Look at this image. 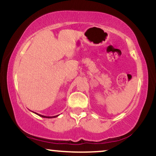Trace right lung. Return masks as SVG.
Here are the masks:
<instances>
[{
	"label": "right lung",
	"instance_id": "right-lung-1",
	"mask_svg": "<svg viewBox=\"0 0 156 156\" xmlns=\"http://www.w3.org/2000/svg\"><path fill=\"white\" fill-rule=\"evenodd\" d=\"M34 113H35V114H37V115L40 116V117H44V118H55V117H58V116H59V115H56V116H53V117H47V116L41 115V114H37V113H36V112H34Z\"/></svg>",
	"mask_w": 156,
	"mask_h": 156
}]
</instances>
